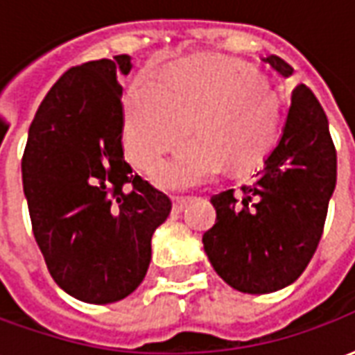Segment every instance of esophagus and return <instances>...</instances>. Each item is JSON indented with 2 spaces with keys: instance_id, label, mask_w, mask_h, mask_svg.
<instances>
[{
  "instance_id": "esophagus-1",
  "label": "esophagus",
  "mask_w": 355,
  "mask_h": 355,
  "mask_svg": "<svg viewBox=\"0 0 355 355\" xmlns=\"http://www.w3.org/2000/svg\"><path fill=\"white\" fill-rule=\"evenodd\" d=\"M186 205H188V200H186V198H178V200H175V203H173V211H175V213H182Z\"/></svg>"
}]
</instances>
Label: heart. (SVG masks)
I'll list each match as a JSON object with an SVG mask.
<instances>
[{
	"mask_svg": "<svg viewBox=\"0 0 355 355\" xmlns=\"http://www.w3.org/2000/svg\"><path fill=\"white\" fill-rule=\"evenodd\" d=\"M198 139L154 173L163 190H186L224 167H261L282 131V108L259 73L230 58L201 57L169 66L162 87L132 83L123 104V146L137 167L154 169L192 131Z\"/></svg>",
	"mask_w": 355,
	"mask_h": 355,
	"instance_id": "heart-1",
	"label": "heart"
}]
</instances>
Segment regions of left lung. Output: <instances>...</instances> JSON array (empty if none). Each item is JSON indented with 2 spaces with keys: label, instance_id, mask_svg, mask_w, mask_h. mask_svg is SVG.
<instances>
[{
  "label": "left lung",
  "instance_id": "8db88e82",
  "mask_svg": "<svg viewBox=\"0 0 355 355\" xmlns=\"http://www.w3.org/2000/svg\"><path fill=\"white\" fill-rule=\"evenodd\" d=\"M282 78L293 73L275 55L262 58ZM336 184V152L329 121L306 85L291 93L279 142L239 192L211 198L215 226L203 249L230 287L249 295L274 293L298 279L318 249Z\"/></svg>",
  "mask_w": 355,
  "mask_h": 355
}]
</instances>
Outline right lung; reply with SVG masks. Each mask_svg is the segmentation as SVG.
<instances>
[{
  "instance_id": "add662e5",
  "label": "right lung",
  "mask_w": 355,
  "mask_h": 355,
  "mask_svg": "<svg viewBox=\"0 0 355 355\" xmlns=\"http://www.w3.org/2000/svg\"><path fill=\"white\" fill-rule=\"evenodd\" d=\"M131 57L70 68L43 98L22 155L34 238L70 297L112 304L139 287L171 200L132 173L121 148Z\"/></svg>"
}]
</instances>
